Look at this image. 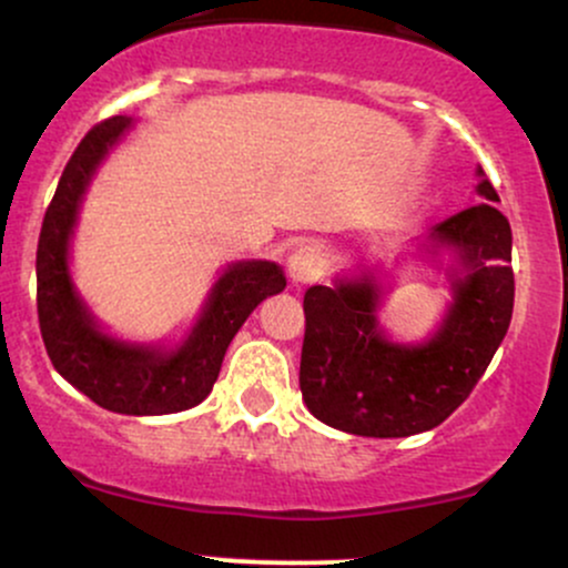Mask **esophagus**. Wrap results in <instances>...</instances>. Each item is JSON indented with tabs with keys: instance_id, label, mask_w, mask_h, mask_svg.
Instances as JSON below:
<instances>
[{
	"instance_id": "esophagus-1",
	"label": "esophagus",
	"mask_w": 568,
	"mask_h": 568,
	"mask_svg": "<svg viewBox=\"0 0 568 568\" xmlns=\"http://www.w3.org/2000/svg\"><path fill=\"white\" fill-rule=\"evenodd\" d=\"M325 270V258L323 251L317 245H298L296 251L291 253L288 258V275L296 285H306V283H315L321 280Z\"/></svg>"
}]
</instances>
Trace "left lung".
Masks as SVG:
<instances>
[{
  "mask_svg": "<svg viewBox=\"0 0 568 568\" xmlns=\"http://www.w3.org/2000/svg\"><path fill=\"white\" fill-rule=\"evenodd\" d=\"M478 205L440 221L400 256L446 266V312L422 342H397L379 321L376 264L355 262L334 285L304 293L302 397L315 419L363 438H408L454 414L499 349L513 317V232L499 194L475 168ZM395 258V262H397Z\"/></svg>",
  "mask_w": 568,
  "mask_h": 568,
  "instance_id": "obj_1",
  "label": "left lung"
}]
</instances>
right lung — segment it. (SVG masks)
<instances>
[{
	"mask_svg": "<svg viewBox=\"0 0 568 568\" xmlns=\"http://www.w3.org/2000/svg\"><path fill=\"white\" fill-rule=\"evenodd\" d=\"M135 128L112 116L84 135L58 181L37 245V312L44 349L58 374L114 414H179L211 395L234 334L266 296L285 288L283 266L262 258L226 264L197 317L173 344L133 342L112 334L77 288L71 240L82 202L109 154Z\"/></svg>",
	"mask_w": 568,
	"mask_h": 568,
	"instance_id": "obj_1",
	"label": "right lung"
}]
</instances>
